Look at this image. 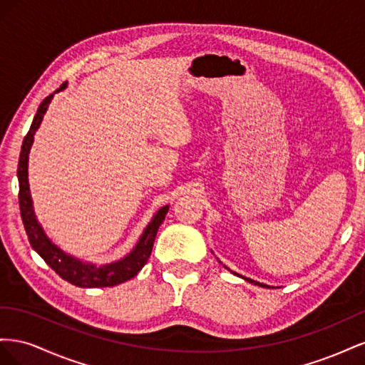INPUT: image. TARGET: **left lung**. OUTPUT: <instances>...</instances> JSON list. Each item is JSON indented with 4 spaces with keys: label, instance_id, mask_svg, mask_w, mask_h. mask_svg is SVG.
I'll list each match as a JSON object with an SVG mask.
<instances>
[{
    "label": "left lung",
    "instance_id": "obj_1",
    "mask_svg": "<svg viewBox=\"0 0 365 365\" xmlns=\"http://www.w3.org/2000/svg\"><path fill=\"white\" fill-rule=\"evenodd\" d=\"M239 275V274H237ZM247 282H250V283H254V284H259V286H262V288H269L268 284H263V283H259V282H254V280H251V279H245Z\"/></svg>",
    "mask_w": 365,
    "mask_h": 365
}]
</instances>
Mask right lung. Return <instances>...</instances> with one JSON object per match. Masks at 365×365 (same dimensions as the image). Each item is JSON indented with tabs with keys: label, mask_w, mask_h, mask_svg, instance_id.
Wrapping results in <instances>:
<instances>
[{
	"label": "right lung",
	"mask_w": 365,
	"mask_h": 365,
	"mask_svg": "<svg viewBox=\"0 0 365 365\" xmlns=\"http://www.w3.org/2000/svg\"><path fill=\"white\" fill-rule=\"evenodd\" d=\"M65 85H61V90H63ZM53 94L46 97L38 108V113L33 118V123L24 137L23 148L19 153V163H18V181H19V212L23 217V224L26 228V233L31 248L35 250L39 256L46 260L48 267L56 272L63 280L68 283L79 286V288H106V286H115L118 283H123L130 280L132 277L140 272V269L145 267L150 252L153 242H155L157 231L168 213L169 207H163L160 212L152 219V222L145 230V233L140 237V242L128 257L121 259L115 263L105 264V267H94L90 263H83L81 260H76L74 257L65 254L56 245H53L48 237L43 233L41 225L38 224L35 212H33L30 189H29V173H27V163H29V152L33 143V135L38 130L42 117L46 114L47 108L51 102Z\"/></svg>",
	"instance_id": "right-lung-1"
}]
</instances>
